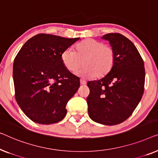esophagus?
<instances>
[{
  "mask_svg": "<svg viewBox=\"0 0 158 158\" xmlns=\"http://www.w3.org/2000/svg\"><path fill=\"white\" fill-rule=\"evenodd\" d=\"M80 84H81V85H85L86 84V81L84 79H80Z\"/></svg>",
  "mask_w": 158,
  "mask_h": 158,
  "instance_id": "1",
  "label": "esophagus"
}]
</instances>
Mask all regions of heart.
Segmentation results:
<instances>
[{"label": "heart", "mask_w": 158, "mask_h": 158, "mask_svg": "<svg viewBox=\"0 0 158 158\" xmlns=\"http://www.w3.org/2000/svg\"><path fill=\"white\" fill-rule=\"evenodd\" d=\"M83 61H82V60ZM61 61L65 68L74 72L84 64L77 74L84 78L102 77L110 72L115 61V52L112 46L103 42L88 39L75 46L65 49L61 54Z\"/></svg>", "instance_id": "1"}]
</instances>
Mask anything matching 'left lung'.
<instances>
[{
	"label": "left lung",
	"mask_w": 158,
	"mask_h": 158,
	"mask_svg": "<svg viewBox=\"0 0 158 158\" xmlns=\"http://www.w3.org/2000/svg\"><path fill=\"white\" fill-rule=\"evenodd\" d=\"M115 52L114 66L105 77L89 81L86 102L89 117L96 123L115 125L126 120L144 92V61L134 44L118 33L104 35Z\"/></svg>",
	"instance_id": "8db88e82"
}]
</instances>
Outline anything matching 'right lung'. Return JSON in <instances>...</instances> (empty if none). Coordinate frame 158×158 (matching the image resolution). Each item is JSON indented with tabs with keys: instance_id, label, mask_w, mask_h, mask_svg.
<instances>
[{
	"instance_id": "add662e5",
	"label": "right lung",
	"mask_w": 158,
	"mask_h": 158,
	"mask_svg": "<svg viewBox=\"0 0 158 158\" xmlns=\"http://www.w3.org/2000/svg\"><path fill=\"white\" fill-rule=\"evenodd\" d=\"M79 39L37 34L24 44L15 56V100L34 123L54 124L65 117L66 104L78 90L80 81L64 66L61 54Z\"/></svg>"
}]
</instances>
